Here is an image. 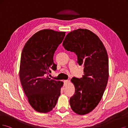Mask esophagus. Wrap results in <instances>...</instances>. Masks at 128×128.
Masks as SVG:
<instances>
[{"instance_id": "34e87169", "label": "esophagus", "mask_w": 128, "mask_h": 128, "mask_svg": "<svg viewBox=\"0 0 128 128\" xmlns=\"http://www.w3.org/2000/svg\"><path fill=\"white\" fill-rule=\"evenodd\" d=\"M64 84H67L68 83H69V80H64Z\"/></svg>"}]
</instances>
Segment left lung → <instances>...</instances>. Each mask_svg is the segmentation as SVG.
Listing matches in <instances>:
<instances>
[{
    "label": "left lung",
    "instance_id": "1",
    "mask_svg": "<svg viewBox=\"0 0 128 128\" xmlns=\"http://www.w3.org/2000/svg\"><path fill=\"white\" fill-rule=\"evenodd\" d=\"M62 45L66 50L76 53L78 63L84 67L82 78L71 80L75 88L74 94L70 99L71 108L78 114H88L99 104L108 83L106 50L100 38L86 29L69 32Z\"/></svg>",
    "mask_w": 128,
    "mask_h": 128
}]
</instances>
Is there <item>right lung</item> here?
I'll return each instance as SVG.
<instances>
[{
    "instance_id": "obj_1",
    "label": "right lung",
    "mask_w": 128,
    "mask_h": 128,
    "mask_svg": "<svg viewBox=\"0 0 128 128\" xmlns=\"http://www.w3.org/2000/svg\"><path fill=\"white\" fill-rule=\"evenodd\" d=\"M66 32L44 29L30 37L22 51L19 78L30 105L40 113L52 111L57 104L64 82L47 76L55 70L56 50L62 42Z\"/></svg>"
}]
</instances>
